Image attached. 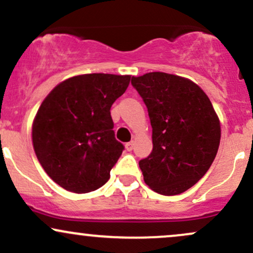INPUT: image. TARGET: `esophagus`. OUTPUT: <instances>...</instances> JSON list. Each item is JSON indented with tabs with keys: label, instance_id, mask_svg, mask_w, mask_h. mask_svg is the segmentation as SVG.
Returning a JSON list of instances; mask_svg holds the SVG:
<instances>
[{
	"label": "esophagus",
	"instance_id": "1",
	"mask_svg": "<svg viewBox=\"0 0 253 253\" xmlns=\"http://www.w3.org/2000/svg\"><path fill=\"white\" fill-rule=\"evenodd\" d=\"M133 146H134L133 141H129V143H127L126 145H125V147H126L127 151H132L133 150Z\"/></svg>",
	"mask_w": 253,
	"mask_h": 253
}]
</instances>
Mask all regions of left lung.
I'll return each instance as SVG.
<instances>
[{
	"label": "left lung",
	"instance_id": "left-lung-1",
	"mask_svg": "<svg viewBox=\"0 0 253 253\" xmlns=\"http://www.w3.org/2000/svg\"><path fill=\"white\" fill-rule=\"evenodd\" d=\"M152 126L153 149L139 161L144 181L162 195H177L205 176L220 144V123L203 90L165 72L132 77Z\"/></svg>",
	"mask_w": 253,
	"mask_h": 253
}]
</instances>
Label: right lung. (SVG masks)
I'll return each mask as SVG.
<instances>
[{
	"mask_svg": "<svg viewBox=\"0 0 253 253\" xmlns=\"http://www.w3.org/2000/svg\"><path fill=\"white\" fill-rule=\"evenodd\" d=\"M130 76L88 74L54 88L34 119L33 147L57 184L83 194L109 179L124 145L115 139L110 107L126 91Z\"/></svg>",
	"mask_w": 253,
	"mask_h": 253,
	"instance_id": "1",
	"label": "right lung"
}]
</instances>
